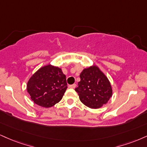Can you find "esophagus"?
<instances>
[{"label":"esophagus","mask_w":147,"mask_h":147,"mask_svg":"<svg viewBox=\"0 0 147 147\" xmlns=\"http://www.w3.org/2000/svg\"><path fill=\"white\" fill-rule=\"evenodd\" d=\"M76 86H76V84H72V85H70L68 87L70 88H73V89H74V88H76Z\"/></svg>","instance_id":"obj_1"}]
</instances>
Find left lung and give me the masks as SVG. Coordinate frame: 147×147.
I'll list each match as a JSON object with an SVG mask.
<instances>
[{
    "label": "left lung",
    "instance_id": "left-lung-1",
    "mask_svg": "<svg viewBox=\"0 0 147 147\" xmlns=\"http://www.w3.org/2000/svg\"><path fill=\"white\" fill-rule=\"evenodd\" d=\"M80 79L75 91L83 104L91 109H98L109 101L112 96V86L98 66L94 64L84 68Z\"/></svg>",
    "mask_w": 147,
    "mask_h": 147
}]
</instances>
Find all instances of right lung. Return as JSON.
Wrapping results in <instances>:
<instances>
[{
  "mask_svg": "<svg viewBox=\"0 0 147 147\" xmlns=\"http://www.w3.org/2000/svg\"><path fill=\"white\" fill-rule=\"evenodd\" d=\"M66 89V75L61 68L51 64L39 68L26 85L31 99L36 105L46 108L59 102Z\"/></svg>",
  "mask_w": 147,
  "mask_h": 147,
  "instance_id": "1",
  "label": "right lung"
}]
</instances>
